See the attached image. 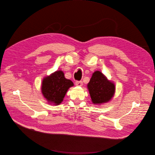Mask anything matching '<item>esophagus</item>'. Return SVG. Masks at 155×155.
<instances>
[{
	"label": "esophagus",
	"mask_w": 155,
	"mask_h": 155,
	"mask_svg": "<svg viewBox=\"0 0 155 155\" xmlns=\"http://www.w3.org/2000/svg\"><path fill=\"white\" fill-rule=\"evenodd\" d=\"M75 84H76V86L81 87L83 85V81H76V83H75Z\"/></svg>",
	"instance_id": "34e87169"
}]
</instances>
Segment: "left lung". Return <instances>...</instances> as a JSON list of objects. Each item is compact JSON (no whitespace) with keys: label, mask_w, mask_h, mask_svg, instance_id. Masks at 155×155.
Here are the masks:
<instances>
[{"label":"left lung","mask_w":155,"mask_h":155,"mask_svg":"<svg viewBox=\"0 0 155 155\" xmlns=\"http://www.w3.org/2000/svg\"><path fill=\"white\" fill-rule=\"evenodd\" d=\"M94 104H101L109 101L115 92V85L100 71L93 73L87 85Z\"/></svg>","instance_id":"obj_1"}]
</instances>
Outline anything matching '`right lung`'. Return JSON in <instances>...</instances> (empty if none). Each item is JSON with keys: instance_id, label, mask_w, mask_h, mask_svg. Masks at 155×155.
<instances>
[{"instance_id": "1", "label": "right lung", "mask_w": 155, "mask_h": 155, "mask_svg": "<svg viewBox=\"0 0 155 155\" xmlns=\"http://www.w3.org/2000/svg\"><path fill=\"white\" fill-rule=\"evenodd\" d=\"M72 86V81L65 78L64 73L58 70L43 79L41 91L49 104L58 105L63 101L68 89Z\"/></svg>"}]
</instances>
